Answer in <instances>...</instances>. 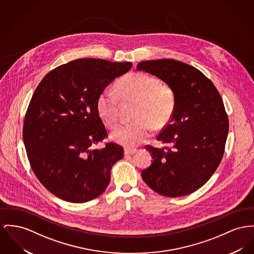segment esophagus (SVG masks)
Wrapping results in <instances>:
<instances>
[{"mask_svg": "<svg viewBox=\"0 0 254 254\" xmlns=\"http://www.w3.org/2000/svg\"><path fill=\"white\" fill-rule=\"evenodd\" d=\"M135 152H136V149H134V148H125L124 149V155L125 156H130V155L135 154Z\"/></svg>", "mask_w": 254, "mask_h": 254, "instance_id": "esophagus-1", "label": "esophagus"}]
</instances>
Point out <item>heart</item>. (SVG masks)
Returning <instances> with one entry per match:
<instances>
[{
	"instance_id": "b5f03b06",
	"label": "heart",
	"mask_w": 254,
	"mask_h": 254,
	"mask_svg": "<svg viewBox=\"0 0 254 254\" xmlns=\"http://www.w3.org/2000/svg\"><path fill=\"white\" fill-rule=\"evenodd\" d=\"M119 98L122 102L137 104L135 122L121 124L112 133L114 139L129 148L147 140L152 135L154 125L158 128L165 126L175 109V95L169 85L146 73H131L119 80L116 91L105 88L97 98V113L109 127H114L118 122Z\"/></svg>"
}]
</instances>
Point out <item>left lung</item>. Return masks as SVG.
<instances>
[{
  "label": "left lung",
  "mask_w": 254,
  "mask_h": 254,
  "mask_svg": "<svg viewBox=\"0 0 254 254\" xmlns=\"http://www.w3.org/2000/svg\"><path fill=\"white\" fill-rule=\"evenodd\" d=\"M136 70L158 77L175 95L174 113L157 137L170 147L146 146L153 161L141 177L159 194H190L211 178L224 153L229 124L220 93L201 71L179 61H144Z\"/></svg>",
  "instance_id": "1"
}]
</instances>
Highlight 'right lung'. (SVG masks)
I'll use <instances>...</instances> for the list:
<instances>
[{
  "mask_svg": "<svg viewBox=\"0 0 254 254\" xmlns=\"http://www.w3.org/2000/svg\"><path fill=\"white\" fill-rule=\"evenodd\" d=\"M131 63L80 59L50 71L37 85L24 121L23 139L34 174L49 191L68 202L99 196L123 147L110 142L96 101Z\"/></svg>",
  "mask_w": 254,
  "mask_h": 254,
  "instance_id": "right-lung-1",
  "label": "right lung"
}]
</instances>
